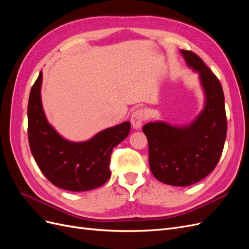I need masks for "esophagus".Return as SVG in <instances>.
Returning a JSON list of instances; mask_svg holds the SVG:
<instances>
[{
    "label": "esophagus",
    "mask_w": 249,
    "mask_h": 249,
    "mask_svg": "<svg viewBox=\"0 0 249 249\" xmlns=\"http://www.w3.org/2000/svg\"><path fill=\"white\" fill-rule=\"evenodd\" d=\"M145 111L143 109H138L134 111L131 115V124L134 129H140L143 122L145 120Z\"/></svg>",
    "instance_id": "obj_1"
}]
</instances>
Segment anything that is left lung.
I'll use <instances>...</instances> for the list:
<instances>
[{
    "label": "left lung",
    "mask_w": 249,
    "mask_h": 249,
    "mask_svg": "<svg viewBox=\"0 0 249 249\" xmlns=\"http://www.w3.org/2000/svg\"><path fill=\"white\" fill-rule=\"evenodd\" d=\"M180 53L188 66L199 72L206 93L205 109L188 126L158 122L146 124L142 130L148 141L154 177L164 184L186 187L199 182L216 167L227 138L228 122L219 80L195 53Z\"/></svg>",
    "instance_id": "obj_1"
}]
</instances>
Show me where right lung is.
Listing matches in <instances>:
<instances>
[{
  "label": "right lung",
  "instance_id": "obj_1",
  "mask_svg": "<svg viewBox=\"0 0 249 249\" xmlns=\"http://www.w3.org/2000/svg\"><path fill=\"white\" fill-rule=\"evenodd\" d=\"M42 72L35 81L28 103V138L39 169L50 182L67 191H88L104 185L111 176L112 150L127 137L129 122L109 127L85 142L62 138L47 122L40 88Z\"/></svg>",
  "mask_w": 249,
  "mask_h": 249
}]
</instances>
